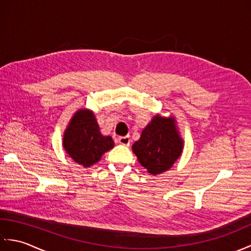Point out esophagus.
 <instances>
[{"mask_svg":"<svg viewBox=\"0 0 251 251\" xmlns=\"http://www.w3.org/2000/svg\"><path fill=\"white\" fill-rule=\"evenodd\" d=\"M130 137L129 136H124L119 138V143L123 146H129L130 145Z\"/></svg>","mask_w":251,"mask_h":251,"instance_id":"obj_1","label":"esophagus"}]
</instances>
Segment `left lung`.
Masks as SVG:
<instances>
[{
    "instance_id": "1",
    "label": "left lung",
    "mask_w": 251,
    "mask_h": 251,
    "mask_svg": "<svg viewBox=\"0 0 251 251\" xmlns=\"http://www.w3.org/2000/svg\"><path fill=\"white\" fill-rule=\"evenodd\" d=\"M183 139L175 116L156 114L143 128L131 149L149 174L156 176L173 167L183 151Z\"/></svg>"
}]
</instances>
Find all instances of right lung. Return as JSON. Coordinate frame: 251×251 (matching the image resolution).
<instances>
[{
  "mask_svg": "<svg viewBox=\"0 0 251 251\" xmlns=\"http://www.w3.org/2000/svg\"><path fill=\"white\" fill-rule=\"evenodd\" d=\"M62 146L74 162L88 168L114 147V141L110 136L101 134L92 110L79 109L63 132Z\"/></svg>",
  "mask_w": 251,
  "mask_h": 251,
  "instance_id": "add662e5",
  "label": "right lung"
}]
</instances>
